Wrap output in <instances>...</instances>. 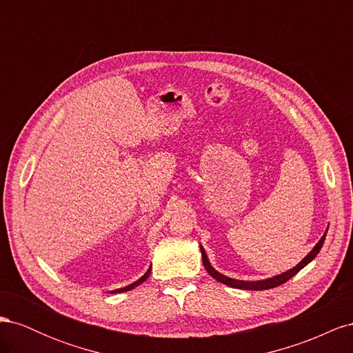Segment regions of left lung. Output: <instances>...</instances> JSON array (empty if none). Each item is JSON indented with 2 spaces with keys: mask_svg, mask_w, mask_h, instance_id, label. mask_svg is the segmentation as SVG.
Returning a JSON list of instances; mask_svg holds the SVG:
<instances>
[{
  "mask_svg": "<svg viewBox=\"0 0 353 353\" xmlns=\"http://www.w3.org/2000/svg\"><path fill=\"white\" fill-rule=\"evenodd\" d=\"M327 231H328V228L325 230L324 236H323L321 239H319V241L314 245V249H312L311 252H309V253L305 256V258H303L301 262H299L296 266H293V268H290V270H287L285 272H281V274H279V275L270 276V279H265V280H254V281H253V280H252V281H249V280H237V279H231V276H227V275L221 274L219 271H216L215 268H213L210 261H209V258H208L205 248H203V245L200 244L201 259H203V265H205V268H206V271L209 272V275L212 276V279L218 280V281L222 283V284L234 287V288H241V290H268V288H274V287H276V285L284 284L287 280H290L292 276H294L299 271H301L302 268H305V266H306L309 262H312V261L316 258V254L319 253V250H321L323 244H324V240H325V236H327Z\"/></svg>",
  "mask_w": 353,
  "mask_h": 353,
  "instance_id": "8db88e82",
  "label": "left lung"
}]
</instances>
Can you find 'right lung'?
I'll return each instance as SVG.
<instances>
[{"label":"right lung","instance_id":"right-lung-1","mask_svg":"<svg viewBox=\"0 0 353 353\" xmlns=\"http://www.w3.org/2000/svg\"><path fill=\"white\" fill-rule=\"evenodd\" d=\"M150 272H152V265H150V268H148L147 271H145V274L141 276V279H138L137 281H134L132 284H130V285H125V287H122V288H116V290H110L109 293L110 294H114V293H123V292H130V290H132V288H135L137 285H140L141 283H144L148 276H150Z\"/></svg>","mask_w":353,"mask_h":353}]
</instances>
